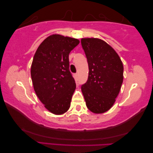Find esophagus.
<instances>
[{
	"instance_id": "esophagus-1",
	"label": "esophagus",
	"mask_w": 153,
	"mask_h": 153,
	"mask_svg": "<svg viewBox=\"0 0 153 153\" xmlns=\"http://www.w3.org/2000/svg\"><path fill=\"white\" fill-rule=\"evenodd\" d=\"M74 79H75V80L77 81L78 80V74H74Z\"/></svg>"
}]
</instances>
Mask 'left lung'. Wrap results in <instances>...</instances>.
Segmentation results:
<instances>
[{
    "label": "left lung",
    "instance_id": "obj_1",
    "mask_svg": "<svg viewBox=\"0 0 153 153\" xmlns=\"http://www.w3.org/2000/svg\"><path fill=\"white\" fill-rule=\"evenodd\" d=\"M88 64V78L81 90L88 110L102 114L113 106L123 80V66L111 47L98 38H82Z\"/></svg>",
    "mask_w": 153,
    "mask_h": 153
}]
</instances>
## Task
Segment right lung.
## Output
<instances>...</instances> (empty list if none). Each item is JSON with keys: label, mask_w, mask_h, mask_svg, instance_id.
<instances>
[{"label": "right lung", "mask_w": 153, "mask_h": 153, "mask_svg": "<svg viewBox=\"0 0 153 153\" xmlns=\"http://www.w3.org/2000/svg\"><path fill=\"white\" fill-rule=\"evenodd\" d=\"M79 39L53 34L43 40L33 56L31 76L34 90L45 108L55 115L69 109L76 83L69 71L68 55Z\"/></svg>", "instance_id": "add662e5"}]
</instances>
